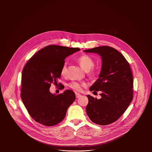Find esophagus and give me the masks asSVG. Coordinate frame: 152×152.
Wrapping results in <instances>:
<instances>
[{
    "instance_id": "esophagus-1",
    "label": "esophagus",
    "mask_w": 152,
    "mask_h": 152,
    "mask_svg": "<svg viewBox=\"0 0 152 152\" xmlns=\"http://www.w3.org/2000/svg\"><path fill=\"white\" fill-rule=\"evenodd\" d=\"M75 95H76V98H78L80 96H81V95L80 93H78V92H75Z\"/></svg>"
}]
</instances>
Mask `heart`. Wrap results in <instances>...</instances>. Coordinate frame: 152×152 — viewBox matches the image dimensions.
I'll return each instance as SVG.
<instances>
[{"label": "heart", "mask_w": 152, "mask_h": 152, "mask_svg": "<svg viewBox=\"0 0 152 152\" xmlns=\"http://www.w3.org/2000/svg\"><path fill=\"white\" fill-rule=\"evenodd\" d=\"M78 63L83 69L87 71L90 76L94 77L96 75V72L93 70H91L95 65V63L94 60L88 56L84 55L81 56L78 60ZM67 74V66L66 64L64 63L61 67V74L62 76H65ZM86 86V84L85 83H79L76 81H73L69 84V87L72 89L77 91H81L83 89V87Z\"/></svg>", "instance_id": "1"}]
</instances>
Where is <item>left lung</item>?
Returning a JSON list of instances; mask_svg holds the SVG:
<instances>
[{"label":"left lung","instance_id":"left-lung-1","mask_svg":"<svg viewBox=\"0 0 152 152\" xmlns=\"http://www.w3.org/2000/svg\"><path fill=\"white\" fill-rule=\"evenodd\" d=\"M84 51L96 53L102 59L99 77L89 88L92 92L100 91L101 98L87 95V115L92 122L107 125L117 121L132 101L133 79L130 65L121 53L109 46Z\"/></svg>","mask_w":152,"mask_h":152}]
</instances>
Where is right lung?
<instances>
[{"mask_svg":"<svg viewBox=\"0 0 152 152\" xmlns=\"http://www.w3.org/2000/svg\"><path fill=\"white\" fill-rule=\"evenodd\" d=\"M50 45L37 52L24 66L22 75L21 98L29 115L37 122L51 126L65 118L68 108L75 99V93L66 89L59 95L50 92L51 83H57L65 58L80 51Z\"/></svg>","mask_w":152,"mask_h":152,"instance_id":"1","label":"right lung"}]
</instances>
